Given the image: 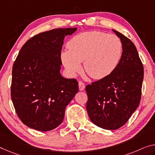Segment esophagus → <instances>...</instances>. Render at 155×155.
I'll use <instances>...</instances> for the list:
<instances>
[{"label": "esophagus", "instance_id": "esophagus-1", "mask_svg": "<svg viewBox=\"0 0 155 155\" xmlns=\"http://www.w3.org/2000/svg\"><path fill=\"white\" fill-rule=\"evenodd\" d=\"M78 86H79L80 91H83V90L84 89L85 85L84 83H83L82 82H81V81H79V82H78Z\"/></svg>", "mask_w": 155, "mask_h": 155}]
</instances>
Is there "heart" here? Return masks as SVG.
<instances>
[{
	"label": "heart",
	"instance_id": "b5f03b06",
	"mask_svg": "<svg viewBox=\"0 0 155 155\" xmlns=\"http://www.w3.org/2000/svg\"><path fill=\"white\" fill-rule=\"evenodd\" d=\"M68 49L61 51V61L68 73L75 75L82 69L94 79L110 75L120 63L123 54L121 40L114 35L98 31L85 32L68 41Z\"/></svg>",
	"mask_w": 155,
	"mask_h": 155
}]
</instances>
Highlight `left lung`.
<instances>
[{
  "mask_svg": "<svg viewBox=\"0 0 155 155\" xmlns=\"http://www.w3.org/2000/svg\"><path fill=\"white\" fill-rule=\"evenodd\" d=\"M123 44V54L110 75L88 84L87 110L93 123L104 130L124 125L139 106L143 80V66L135 45L112 30Z\"/></svg>",
  "mask_w": 155,
  "mask_h": 155,
  "instance_id": "obj_1",
  "label": "left lung"
}]
</instances>
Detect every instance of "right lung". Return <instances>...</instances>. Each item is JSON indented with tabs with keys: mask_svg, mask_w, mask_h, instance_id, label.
Masks as SVG:
<instances>
[{
	"mask_svg": "<svg viewBox=\"0 0 155 155\" xmlns=\"http://www.w3.org/2000/svg\"><path fill=\"white\" fill-rule=\"evenodd\" d=\"M76 30L58 28L35 35L14 61L12 101L21 120L32 129L47 132L58 127L66 107L78 92V81L60 73L64 37Z\"/></svg>",
	"mask_w": 155,
	"mask_h": 155,
	"instance_id": "1",
	"label": "right lung"
}]
</instances>
